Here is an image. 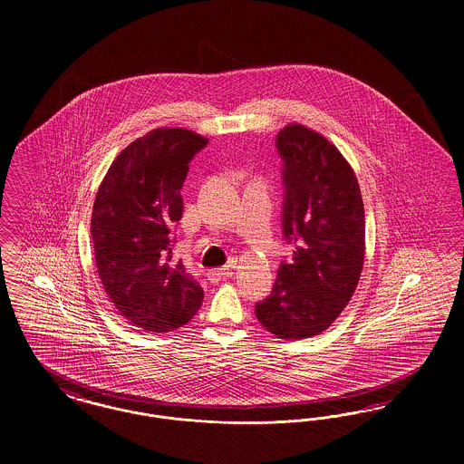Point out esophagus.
I'll use <instances>...</instances> for the list:
<instances>
[{
  "label": "esophagus",
  "instance_id": "obj_1",
  "mask_svg": "<svg viewBox=\"0 0 464 464\" xmlns=\"http://www.w3.org/2000/svg\"><path fill=\"white\" fill-rule=\"evenodd\" d=\"M229 276H231V269H229V266L218 267V269H210V271L207 273V278H208L212 284H218V282L226 280V278H229Z\"/></svg>",
  "mask_w": 464,
  "mask_h": 464
}]
</instances>
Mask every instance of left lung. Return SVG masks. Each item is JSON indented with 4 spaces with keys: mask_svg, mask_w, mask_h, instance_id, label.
<instances>
[{
    "mask_svg": "<svg viewBox=\"0 0 464 464\" xmlns=\"http://www.w3.org/2000/svg\"><path fill=\"white\" fill-rule=\"evenodd\" d=\"M285 161L282 263L271 295L256 304L266 331L299 341L327 331L348 306L365 261V210L352 165L327 137L288 123L276 140Z\"/></svg>",
    "mask_w": 464,
    "mask_h": 464,
    "instance_id": "8db88e82",
    "label": "left lung"
}]
</instances>
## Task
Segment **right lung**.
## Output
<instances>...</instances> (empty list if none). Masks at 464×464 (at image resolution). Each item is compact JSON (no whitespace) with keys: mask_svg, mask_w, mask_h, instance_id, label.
Returning <instances> with one entry per match:
<instances>
[{"mask_svg":"<svg viewBox=\"0 0 464 464\" xmlns=\"http://www.w3.org/2000/svg\"><path fill=\"white\" fill-rule=\"evenodd\" d=\"M207 142L188 129H155L114 158L95 195L90 233L99 278L118 313L144 331L186 325L203 301L198 282L172 261L170 227L182 218L188 163Z\"/></svg>","mask_w":464,"mask_h":464,"instance_id":"obj_1","label":"right lung"}]
</instances>
